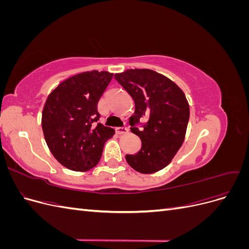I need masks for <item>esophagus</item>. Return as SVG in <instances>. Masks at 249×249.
<instances>
[{
	"mask_svg": "<svg viewBox=\"0 0 249 249\" xmlns=\"http://www.w3.org/2000/svg\"><path fill=\"white\" fill-rule=\"evenodd\" d=\"M129 132V129H127L126 126H118V127H116V133L117 134H125V133H127Z\"/></svg>",
	"mask_w": 249,
	"mask_h": 249,
	"instance_id": "34e87169",
	"label": "esophagus"
}]
</instances>
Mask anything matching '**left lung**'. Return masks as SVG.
Here are the masks:
<instances>
[{
    "label": "left lung",
    "mask_w": 249,
    "mask_h": 249,
    "mask_svg": "<svg viewBox=\"0 0 249 249\" xmlns=\"http://www.w3.org/2000/svg\"><path fill=\"white\" fill-rule=\"evenodd\" d=\"M114 78L135 102L131 131L142 141L137 154L125 155L127 164L140 173L163 169L185 139L190 111L184 92L171 80L152 70H127ZM142 118L146 123H140Z\"/></svg>",
    "instance_id": "obj_1"
}]
</instances>
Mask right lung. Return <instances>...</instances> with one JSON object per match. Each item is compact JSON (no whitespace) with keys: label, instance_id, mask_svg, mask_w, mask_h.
Wrapping results in <instances>:
<instances>
[{"label":"right lung","instance_id":"obj_1","mask_svg":"<svg viewBox=\"0 0 249 249\" xmlns=\"http://www.w3.org/2000/svg\"><path fill=\"white\" fill-rule=\"evenodd\" d=\"M113 77L108 71H85L66 79L48 96L41 125L47 144L57 161L74 171L99 163L104 144L114 129L97 124V103Z\"/></svg>","mask_w":249,"mask_h":249}]
</instances>
